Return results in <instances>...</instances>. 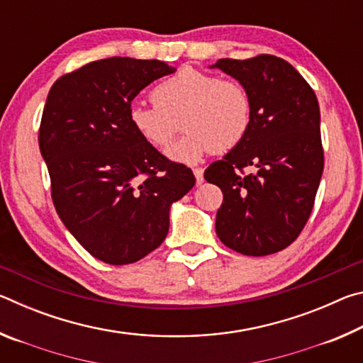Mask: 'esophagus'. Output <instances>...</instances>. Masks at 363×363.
<instances>
[{
  "label": "esophagus",
  "instance_id": "34e87169",
  "mask_svg": "<svg viewBox=\"0 0 363 363\" xmlns=\"http://www.w3.org/2000/svg\"><path fill=\"white\" fill-rule=\"evenodd\" d=\"M194 174H195L196 184L203 182V169H201V168H194Z\"/></svg>",
  "mask_w": 363,
  "mask_h": 363
}]
</instances>
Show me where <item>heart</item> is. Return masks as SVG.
<instances>
[{
	"label": "heart",
	"mask_w": 363,
	"mask_h": 363,
	"mask_svg": "<svg viewBox=\"0 0 363 363\" xmlns=\"http://www.w3.org/2000/svg\"><path fill=\"white\" fill-rule=\"evenodd\" d=\"M153 104L134 102L128 108L133 131L155 149H164L179 130L187 133L169 147L176 163H199L211 150L224 153L247 138L253 107L247 89L229 78L186 67L160 83Z\"/></svg>",
	"instance_id": "1"
}]
</instances>
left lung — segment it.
I'll list each match as a JSON object with an SVG mask.
<instances>
[{"label":"left lung","mask_w":363,"mask_h":363,"mask_svg":"<svg viewBox=\"0 0 363 363\" xmlns=\"http://www.w3.org/2000/svg\"><path fill=\"white\" fill-rule=\"evenodd\" d=\"M211 69L235 78L253 107L247 138L205 169L224 195L216 233L242 255L277 253L304 229L323 173L315 93L291 64L270 54L219 59ZM245 167L254 173L243 175Z\"/></svg>","instance_id":"left-lung-1"}]
</instances>
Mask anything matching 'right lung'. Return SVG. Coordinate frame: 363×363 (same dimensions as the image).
<instances>
[{"label":"right lung","mask_w":363,"mask_h":363,"mask_svg":"<svg viewBox=\"0 0 363 363\" xmlns=\"http://www.w3.org/2000/svg\"><path fill=\"white\" fill-rule=\"evenodd\" d=\"M174 72L162 60H96L60 77L43 110L38 143L59 218L113 266L158 248L171 205L195 186L192 169L145 144L128 121L134 97Z\"/></svg>","instance_id":"add662e5"}]
</instances>
